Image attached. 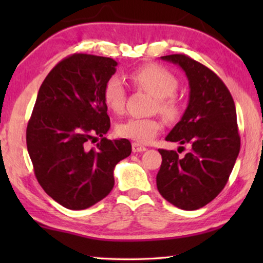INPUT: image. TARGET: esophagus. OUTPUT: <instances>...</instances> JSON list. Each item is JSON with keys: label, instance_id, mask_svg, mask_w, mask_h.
Returning <instances> with one entry per match:
<instances>
[{"label": "esophagus", "instance_id": "1", "mask_svg": "<svg viewBox=\"0 0 263 263\" xmlns=\"http://www.w3.org/2000/svg\"><path fill=\"white\" fill-rule=\"evenodd\" d=\"M132 149H133V152H134V153H138V152H145L147 148L145 146L140 145V143H138V142H134L132 145Z\"/></svg>", "mask_w": 263, "mask_h": 263}]
</instances>
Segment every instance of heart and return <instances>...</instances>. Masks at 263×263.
Instances as JSON below:
<instances>
[{"instance_id": "obj_1", "label": "heart", "mask_w": 263, "mask_h": 263, "mask_svg": "<svg viewBox=\"0 0 263 263\" xmlns=\"http://www.w3.org/2000/svg\"><path fill=\"white\" fill-rule=\"evenodd\" d=\"M133 82L143 91L157 98L158 111L167 120H175L179 115V104L174 96L178 89V79L166 68L149 64L139 68L130 74ZM106 106L116 114H121L125 105V88L120 77H112L106 81L103 89ZM161 122L157 118H129L117 124L116 133L122 138L148 143L158 135Z\"/></svg>"}]
</instances>
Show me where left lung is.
<instances>
[{
    "label": "left lung",
    "mask_w": 263,
    "mask_h": 263,
    "mask_svg": "<svg viewBox=\"0 0 263 263\" xmlns=\"http://www.w3.org/2000/svg\"><path fill=\"white\" fill-rule=\"evenodd\" d=\"M160 59L181 67L190 88L185 112L165 140L189 145L190 151L179 157L176 151L159 149L157 188L174 206L199 210L224 189L238 157L235 102L221 79L197 61L182 53Z\"/></svg>",
    "instance_id": "obj_1"
}]
</instances>
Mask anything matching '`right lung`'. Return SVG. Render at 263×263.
Listing matches in <instances>:
<instances>
[{"instance_id": "obj_1", "label": "right lung", "mask_w": 263, "mask_h": 263, "mask_svg": "<svg viewBox=\"0 0 263 263\" xmlns=\"http://www.w3.org/2000/svg\"><path fill=\"white\" fill-rule=\"evenodd\" d=\"M117 64L110 57L74 53L57 63L39 88L27 151L39 184L68 210H86L109 195L115 166L132 153L129 140L104 138L110 118L103 89ZM97 136L101 142L88 150Z\"/></svg>"}]
</instances>
